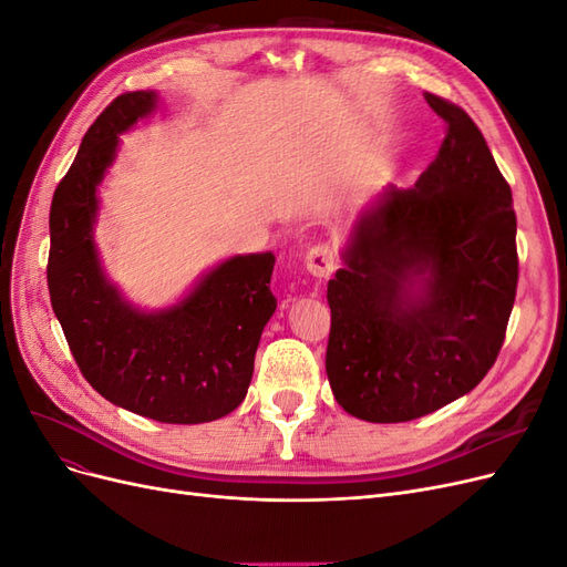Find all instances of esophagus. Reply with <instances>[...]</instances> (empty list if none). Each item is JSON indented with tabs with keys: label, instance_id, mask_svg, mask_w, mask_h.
I'll use <instances>...</instances> for the list:
<instances>
[{
	"label": "esophagus",
	"instance_id": "34e87169",
	"mask_svg": "<svg viewBox=\"0 0 567 567\" xmlns=\"http://www.w3.org/2000/svg\"><path fill=\"white\" fill-rule=\"evenodd\" d=\"M305 267L312 274L315 279H329L336 271V252L329 244H319L315 248L307 250L305 255Z\"/></svg>",
	"mask_w": 567,
	"mask_h": 567
}]
</instances>
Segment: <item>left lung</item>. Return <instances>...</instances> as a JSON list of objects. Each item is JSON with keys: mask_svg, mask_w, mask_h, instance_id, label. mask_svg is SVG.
Listing matches in <instances>:
<instances>
[{"mask_svg": "<svg viewBox=\"0 0 567 567\" xmlns=\"http://www.w3.org/2000/svg\"><path fill=\"white\" fill-rule=\"evenodd\" d=\"M447 134L411 188L357 215L329 281L326 373L371 423L414 421L471 392L502 350L516 300L511 186L466 111L425 94Z\"/></svg>", "mask_w": 567, "mask_h": 567, "instance_id": "obj_1", "label": "left lung"}]
</instances>
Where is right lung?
<instances>
[{"instance_id":"right-lung-1","label":"right lung","mask_w":567,"mask_h":567,"mask_svg":"<svg viewBox=\"0 0 567 567\" xmlns=\"http://www.w3.org/2000/svg\"><path fill=\"white\" fill-rule=\"evenodd\" d=\"M158 92L117 96L84 134L49 213V296L90 385L132 414L161 423H208L246 400L255 352L277 310L274 252L231 255L186 293L142 310L109 279L96 248L99 184L120 134L158 109Z\"/></svg>"}]
</instances>
